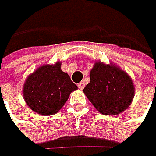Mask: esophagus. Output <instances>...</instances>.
Returning a JSON list of instances; mask_svg holds the SVG:
<instances>
[{
  "label": "esophagus",
  "mask_w": 156,
  "mask_h": 156,
  "mask_svg": "<svg viewBox=\"0 0 156 156\" xmlns=\"http://www.w3.org/2000/svg\"><path fill=\"white\" fill-rule=\"evenodd\" d=\"M84 87H85V83H84V82H80V83L78 84V88L80 89V90H83Z\"/></svg>",
  "instance_id": "1"
}]
</instances>
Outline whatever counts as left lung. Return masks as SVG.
I'll use <instances>...</instances> for the list:
<instances>
[{
  "instance_id": "obj_1",
  "label": "left lung",
  "mask_w": 156,
  "mask_h": 156,
  "mask_svg": "<svg viewBox=\"0 0 156 156\" xmlns=\"http://www.w3.org/2000/svg\"><path fill=\"white\" fill-rule=\"evenodd\" d=\"M90 79L83 92L101 113L116 115L131 105L134 85L123 70L114 65L97 62L91 70Z\"/></svg>"
}]
</instances>
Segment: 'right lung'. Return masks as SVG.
Segmentation results:
<instances>
[{"mask_svg": "<svg viewBox=\"0 0 156 156\" xmlns=\"http://www.w3.org/2000/svg\"><path fill=\"white\" fill-rule=\"evenodd\" d=\"M60 62L43 65L25 81L24 100L39 114L56 113L67 101L70 93L77 89L69 75L60 69Z\"/></svg>", "mask_w": 156, "mask_h": 156, "instance_id": "add662e5", "label": "right lung"}]
</instances>
